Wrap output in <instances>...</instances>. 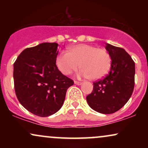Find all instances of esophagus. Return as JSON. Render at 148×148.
Segmentation results:
<instances>
[{
  "label": "esophagus",
  "mask_w": 148,
  "mask_h": 148,
  "mask_svg": "<svg viewBox=\"0 0 148 148\" xmlns=\"http://www.w3.org/2000/svg\"><path fill=\"white\" fill-rule=\"evenodd\" d=\"M74 84H75L76 85H78V86H80V85L82 84V83L79 82V81H74Z\"/></svg>",
  "instance_id": "esophagus-1"
}]
</instances>
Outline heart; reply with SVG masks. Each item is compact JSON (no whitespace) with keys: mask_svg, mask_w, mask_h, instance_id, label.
I'll list each match as a JSON object with an SVG mask.
<instances>
[{"mask_svg":"<svg viewBox=\"0 0 148 148\" xmlns=\"http://www.w3.org/2000/svg\"><path fill=\"white\" fill-rule=\"evenodd\" d=\"M76 72L78 78H90L98 80L109 71L111 64L110 54L104 49H97L92 45L80 44L69 47L68 52L58 54L56 63L63 74L68 75L79 66Z\"/></svg>","mask_w":148,"mask_h":148,"instance_id":"heart-1","label":"heart"}]
</instances>
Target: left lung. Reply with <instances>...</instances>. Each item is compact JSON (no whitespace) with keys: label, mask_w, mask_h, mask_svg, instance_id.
I'll use <instances>...</instances> for the list:
<instances>
[{"label":"left lung","mask_w":148,"mask_h":148,"mask_svg":"<svg viewBox=\"0 0 148 148\" xmlns=\"http://www.w3.org/2000/svg\"><path fill=\"white\" fill-rule=\"evenodd\" d=\"M106 49L111 58V69L103 79L93 83L92 92L86 100L95 111L111 114L125 106L132 96L135 63L123 48L106 43Z\"/></svg>","instance_id":"obj_1"}]
</instances>
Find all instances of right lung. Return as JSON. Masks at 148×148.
I'll return each instance as SVG.
<instances>
[{
    "label": "right lung",
    "instance_id": "obj_1",
    "mask_svg": "<svg viewBox=\"0 0 148 148\" xmlns=\"http://www.w3.org/2000/svg\"><path fill=\"white\" fill-rule=\"evenodd\" d=\"M57 43L45 42L24 49L14 63L15 93L30 113L48 117L63 105L74 81L61 73L56 63Z\"/></svg>",
    "mask_w": 148,
    "mask_h": 148
}]
</instances>
